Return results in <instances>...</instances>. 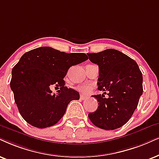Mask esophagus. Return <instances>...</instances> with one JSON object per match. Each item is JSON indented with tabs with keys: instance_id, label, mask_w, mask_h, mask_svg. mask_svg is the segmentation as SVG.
Segmentation results:
<instances>
[{
	"instance_id": "esophagus-1",
	"label": "esophagus",
	"mask_w": 159,
	"mask_h": 159,
	"mask_svg": "<svg viewBox=\"0 0 159 159\" xmlns=\"http://www.w3.org/2000/svg\"><path fill=\"white\" fill-rule=\"evenodd\" d=\"M86 96L84 95V94H81V95H80V99L81 100H84L86 99Z\"/></svg>"
}]
</instances>
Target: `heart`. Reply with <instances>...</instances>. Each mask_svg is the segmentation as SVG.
Here are the masks:
<instances>
[{"instance_id":"1","label":"heart","mask_w":159,"mask_h":159,"mask_svg":"<svg viewBox=\"0 0 159 159\" xmlns=\"http://www.w3.org/2000/svg\"><path fill=\"white\" fill-rule=\"evenodd\" d=\"M92 86L89 85H81L78 86L77 87L78 91L83 94H89L92 91Z\"/></svg>"}]
</instances>
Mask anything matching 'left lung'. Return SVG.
<instances>
[{
	"instance_id": "8db88e82",
	"label": "left lung",
	"mask_w": 159,
	"mask_h": 159,
	"mask_svg": "<svg viewBox=\"0 0 159 159\" xmlns=\"http://www.w3.org/2000/svg\"><path fill=\"white\" fill-rule=\"evenodd\" d=\"M88 56L98 65V89L104 92L93 95L99 106L88 114L90 121L104 130L122 127L133 115L143 92L142 72L134 60L117 50L106 49ZM106 91L108 97L105 98Z\"/></svg>"
}]
</instances>
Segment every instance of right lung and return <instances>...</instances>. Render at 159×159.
Returning a JSON list of instances; mask_svg holds the SVG:
<instances>
[{
  "mask_svg": "<svg viewBox=\"0 0 159 159\" xmlns=\"http://www.w3.org/2000/svg\"><path fill=\"white\" fill-rule=\"evenodd\" d=\"M87 59L85 53H67L51 47L24 53L11 70L10 82L22 117L39 128L57 123L70 102L80 98L76 90L65 86L64 78L70 67ZM53 86L60 87L57 95L52 93Z\"/></svg>",
  "mask_w": 159,
  "mask_h": 159,
  "instance_id": "right-lung-1",
  "label": "right lung"
}]
</instances>
